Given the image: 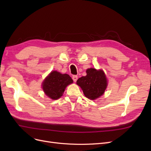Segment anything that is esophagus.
I'll return each mask as SVG.
<instances>
[{
	"label": "esophagus",
	"mask_w": 151,
	"mask_h": 151,
	"mask_svg": "<svg viewBox=\"0 0 151 151\" xmlns=\"http://www.w3.org/2000/svg\"><path fill=\"white\" fill-rule=\"evenodd\" d=\"M77 79H78V77H77V76H72V79H73V81H74V82H76Z\"/></svg>",
	"instance_id": "esophagus-1"
}]
</instances>
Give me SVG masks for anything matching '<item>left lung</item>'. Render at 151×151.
<instances>
[{"instance_id": "8db88e82", "label": "left lung", "mask_w": 151, "mask_h": 151, "mask_svg": "<svg viewBox=\"0 0 151 151\" xmlns=\"http://www.w3.org/2000/svg\"><path fill=\"white\" fill-rule=\"evenodd\" d=\"M87 75L80 77L77 84L81 87L84 94L89 99L94 100L104 94L108 86L106 77L103 70L88 68Z\"/></svg>"}]
</instances>
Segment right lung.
Segmentation results:
<instances>
[{"mask_svg": "<svg viewBox=\"0 0 151 151\" xmlns=\"http://www.w3.org/2000/svg\"><path fill=\"white\" fill-rule=\"evenodd\" d=\"M72 83L69 75L53 70L43 81L42 88L48 97L55 100L62 96L66 87Z\"/></svg>", "mask_w": 151, "mask_h": 151, "instance_id": "obj_1", "label": "right lung"}]
</instances>
